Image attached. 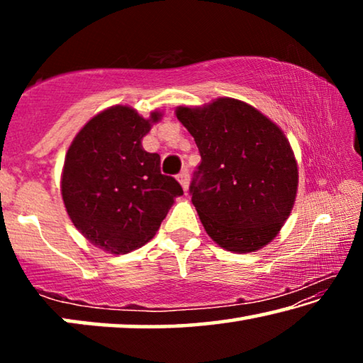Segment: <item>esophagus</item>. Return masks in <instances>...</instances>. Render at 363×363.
Returning <instances> with one entry per match:
<instances>
[{
    "label": "esophagus",
    "instance_id": "esophagus-1",
    "mask_svg": "<svg viewBox=\"0 0 363 363\" xmlns=\"http://www.w3.org/2000/svg\"><path fill=\"white\" fill-rule=\"evenodd\" d=\"M177 181L181 182V186H182V189L186 190L187 192V189H189V171L187 169H182L179 174H177Z\"/></svg>",
    "mask_w": 363,
    "mask_h": 363
}]
</instances>
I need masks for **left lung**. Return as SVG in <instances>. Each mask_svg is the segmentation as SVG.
<instances>
[{"label": "left lung", "instance_id": "1", "mask_svg": "<svg viewBox=\"0 0 363 363\" xmlns=\"http://www.w3.org/2000/svg\"><path fill=\"white\" fill-rule=\"evenodd\" d=\"M176 116L201 157L189 190L208 235L233 253L274 240L298 190V164L280 128L229 97L179 107Z\"/></svg>", "mask_w": 363, "mask_h": 363}]
</instances>
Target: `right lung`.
I'll return each mask as SVG.
<instances>
[{"mask_svg": "<svg viewBox=\"0 0 363 363\" xmlns=\"http://www.w3.org/2000/svg\"><path fill=\"white\" fill-rule=\"evenodd\" d=\"M115 106L91 118L65 155L62 199L77 229L104 251L126 255L155 235L176 196L174 177L162 174L160 155L143 149L152 123Z\"/></svg>", "mask_w": 363, "mask_h": 363, "instance_id": "1", "label": "right lung"}]
</instances>
